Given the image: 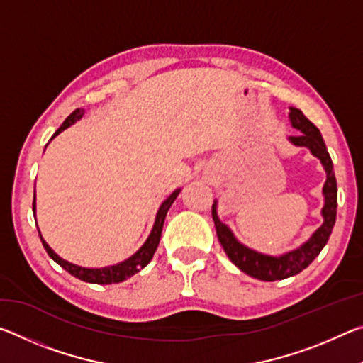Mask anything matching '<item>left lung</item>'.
Instances as JSON below:
<instances>
[{
    "mask_svg": "<svg viewBox=\"0 0 363 363\" xmlns=\"http://www.w3.org/2000/svg\"><path fill=\"white\" fill-rule=\"evenodd\" d=\"M288 118H290V123L294 130L299 131L296 136L288 138V140H290L294 147H306L312 155L320 160L325 173H327V179H325V184L322 187V225L318 227L304 243H301L298 248L286 251V253H281L279 256H270L247 247V245H243L235 235H233L230 227L224 224L218 216V200H214L211 208L218 240L223 245L225 255L229 256V259L235 264L242 272L248 274L250 277H255L264 281L284 280L299 274L301 270H304L315 259L325 245H327L336 220V177L333 171V162H331L322 134L317 130L314 123L307 120L304 113L296 107H290Z\"/></svg>",
    "mask_w": 363,
    "mask_h": 363,
    "instance_id": "1",
    "label": "left lung"
}]
</instances>
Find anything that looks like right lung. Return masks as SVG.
Segmentation results:
<instances>
[{
    "instance_id": "obj_1",
    "label": "right lung",
    "mask_w": 363,
    "mask_h": 363,
    "mask_svg": "<svg viewBox=\"0 0 363 363\" xmlns=\"http://www.w3.org/2000/svg\"><path fill=\"white\" fill-rule=\"evenodd\" d=\"M84 115L83 108H77L75 112H72L67 120L60 125L59 130L54 133L52 139L57 136V134L62 133L67 128H70L72 125H75L78 120H82V116ZM181 189H176L173 194L167 196V200L160 205L157 216H155V223H153V227L150 230V235L147 237V240L144 242L143 247H140L136 253L133 256L128 257V259L121 261L118 264H113V266H106V267H82L77 266V264L65 261L64 257H60L56 251H54L49 245L46 243L45 238H43L41 232H40V238L43 247H45L46 253L51 256V259L56 261L60 267L65 269L67 272L72 274L73 277H77L83 281H88V284H97V285H110V284H120V281L126 280L128 277H133L134 274H138L140 269H144L147 264L152 261L153 255H155L157 247L160 243V237H162V230H163V223L164 218H167V213L169 210V206L173 205V201L177 199ZM33 216L36 218V195L33 196Z\"/></svg>"
}]
</instances>
